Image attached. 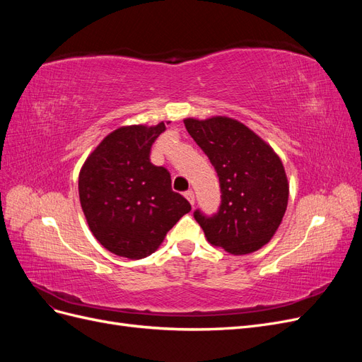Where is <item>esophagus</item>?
Listing matches in <instances>:
<instances>
[{"label": "esophagus", "mask_w": 362, "mask_h": 362, "mask_svg": "<svg viewBox=\"0 0 362 362\" xmlns=\"http://www.w3.org/2000/svg\"><path fill=\"white\" fill-rule=\"evenodd\" d=\"M184 196H185V199H187L190 202V205L193 206L194 205V193L192 190H187L184 193Z\"/></svg>", "instance_id": "1"}]
</instances>
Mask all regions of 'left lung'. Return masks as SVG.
<instances>
[{
    "label": "left lung",
    "mask_w": 362,
    "mask_h": 362,
    "mask_svg": "<svg viewBox=\"0 0 362 362\" xmlns=\"http://www.w3.org/2000/svg\"><path fill=\"white\" fill-rule=\"evenodd\" d=\"M184 125L221 182L218 211L211 217L194 211L206 240L233 255L261 249L278 231L288 204V180L281 158L237 119L185 117Z\"/></svg>",
    "instance_id": "left-lung-1"
}]
</instances>
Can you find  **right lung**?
Listing matches in <instances>:
<instances>
[{
	"instance_id": "add662e5",
	"label": "right lung",
	"mask_w": 362,
	"mask_h": 362,
	"mask_svg": "<svg viewBox=\"0 0 362 362\" xmlns=\"http://www.w3.org/2000/svg\"><path fill=\"white\" fill-rule=\"evenodd\" d=\"M164 129V122L120 127L103 139L80 170L78 194L87 225L115 255H151L192 210L189 201L172 190L168 169L149 160L151 146Z\"/></svg>"
}]
</instances>
